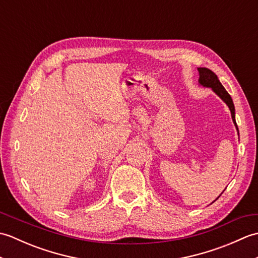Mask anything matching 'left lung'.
Here are the masks:
<instances>
[{
  "instance_id": "1",
  "label": "left lung",
  "mask_w": 258,
  "mask_h": 258,
  "mask_svg": "<svg viewBox=\"0 0 258 258\" xmlns=\"http://www.w3.org/2000/svg\"><path fill=\"white\" fill-rule=\"evenodd\" d=\"M197 71H199V74H200V78H199L200 85L203 86V87H210V89H212V91L215 93V94L218 97H220L221 100L228 106L229 111H231L233 123L235 125V127H236V131L238 133V127H237L236 120H235V106H234V103H233L231 95H229L227 91L224 89V86L222 85L220 80H218L217 75L214 72H212L211 70H208L206 68H197ZM238 135H239V133H238ZM220 196H218V197H220ZM218 197H217V199H218ZM215 201H214V202H215Z\"/></svg>"
}]
</instances>
